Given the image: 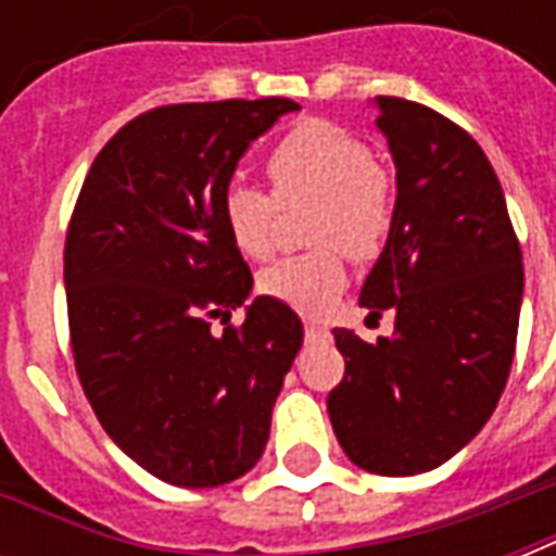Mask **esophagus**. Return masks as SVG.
<instances>
[{
	"instance_id": "1",
	"label": "esophagus",
	"mask_w": 556,
	"mask_h": 556,
	"mask_svg": "<svg viewBox=\"0 0 556 556\" xmlns=\"http://www.w3.org/2000/svg\"><path fill=\"white\" fill-rule=\"evenodd\" d=\"M330 330L318 325H306V342H330Z\"/></svg>"
}]
</instances>
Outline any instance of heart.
I'll use <instances>...</instances> for the list:
<instances>
[{
    "label": "heart",
    "instance_id": "1",
    "mask_svg": "<svg viewBox=\"0 0 556 556\" xmlns=\"http://www.w3.org/2000/svg\"><path fill=\"white\" fill-rule=\"evenodd\" d=\"M270 193L231 181L219 195V217L247 258H267L277 247L279 207L313 202L306 241L315 250L289 255L258 277L267 298L303 315L327 313L345 289V250L366 262L384 247L393 223V184L366 142L325 118H303L267 151Z\"/></svg>",
    "mask_w": 556,
    "mask_h": 556
}]
</instances>
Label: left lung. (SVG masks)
<instances>
[{
	"mask_svg": "<svg viewBox=\"0 0 556 556\" xmlns=\"http://www.w3.org/2000/svg\"><path fill=\"white\" fill-rule=\"evenodd\" d=\"M396 211L361 303L396 313L390 339L337 327L345 375L327 396L337 441L381 477L453 458L497 408L525 294L521 243L501 181L465 127L405 98H378Z\"/></svg>",
	"mask_w": 556,
	"mask_h": 556,
	"instance_id": "obj_1",
	"label": "left lung"
}]
</instances>
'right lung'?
Listing matches in <instances>:
<instances>
[{"label": "right lung", "instance_id": "add662e5", "mask_svg": "<svg viewBox=\"0 0 556 556\" xmlns=\"http://www.w3.org/2000/svg\"><path fill=\"white\" fill-rule=\"evenodd\" d=\"M294 110L289 98L154 106L101 148L67 223L83 393L103 431L169 485L214 489L262 458L303 345L298 313L274 298L229 325L253 274L219 217L243 151Z\"/></svg>", "mask_w": 556, "mask_h": 556}]
</instances>
